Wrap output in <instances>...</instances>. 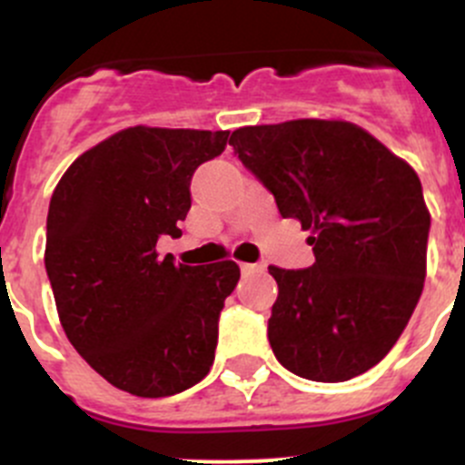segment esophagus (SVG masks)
I'll return each instance as SVG.
<instances>
[{
  "instance_id": "obj_1",
  "label": "esophagus",
  "mask_w": 465,
  "mask_h": 465,
  "mask_svg": "<svg viewBox=\"0 0 465 465\" xmlns=\"http://www.w3.org/2000/svg\"><path fill=\"white\" fill-rule=\"evenodd\" d=\"M262 267L265 265H261V262H241L242 274H254V272H262Z\"/></svg>"
}]
</instances>
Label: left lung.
Returning <instances> with one entry per match:
<instances>
[{
    "label": "left lung",
    "instance_id": "left-lung-1",
    "mask_svg": "<svg viewBox=\"0 0 465 465\" xmlns=\"http://www.w3.org/2000/svg\"><path fill=\"white\" fill-rule=\"evenodd\" d=\"M229 143L279 213L312 233L308 270L267 267L279 285L267 322L276 360L315 382L376 367L423 292L430 211L416 171L351 121L245 125Z\"/></svg>",
    "mask_w": 465,
    "mask_h": 465
}]
</instances>
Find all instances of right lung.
Returning a JSON list of instances; mask_svg holds the SVG:
<instances>
[{"label":"right lung","mask_w":465,"mask_h":465,"mask_svg":"<svg viewBox=\"0 0 465 465\" xmlns=\"http://www.w3.org/2000/svg\"><path fill=\"white\" fill-rule=\"evenodd\" d=\"M227 130L134 125L64 171L46 215L45 267L64 335L121 391L163 398L209 373L218 320L241 270L233 261L159 259L191 209V177Z\"/></svg>","instance_id":"obj_1"}]
</instances>
